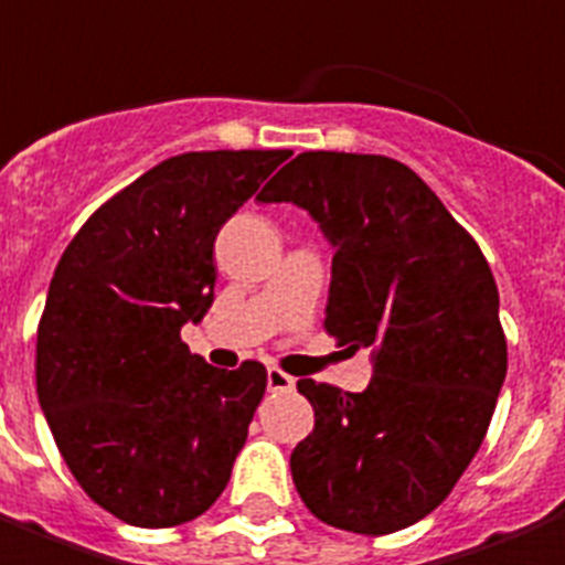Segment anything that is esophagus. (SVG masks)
<instances>
[{
  "instance_id": "34e87169",
  "label": "esophagus",
  "mask_w": 565,
  "mask_h": 565,
  "mask_svg": "<svg viewBox=\"0 0 565 565\" xmlns=\"http://www.w3.org/2000/svg\"><path fill=\"white\" fill-rule=\"evenodd\" d=\"M266 386H269V392H290L296 386V380L290 374L278 371V367H269L266 371Z\"/></svg>"
}]
</instances>
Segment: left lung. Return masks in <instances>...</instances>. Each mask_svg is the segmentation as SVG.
<instances>
[{"instance_id":"8db88e82","label":"left lung","mask_w":565,"mask_h":565,"mask_svg":"<svg viewBox=\"0 0 565 565\" xmlns=\"http://www.w3.org/2000/svg\"><path fill=\"white\" fill-rule=\"evenodd\" d=\"M305 209L332 248L326 329L371 350V383L299 380L315 431L290 455L302 503L365 536L422 521L473 461L505 380L494 275L411 167L302 152L257 194Z\"/></svg>"}]
</instances>
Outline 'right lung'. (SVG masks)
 <instances>
[{
    "instance_id": "add662e5",
    "label": "right lung",
    "mask_w": 565,
    "mask_h": 565,
    "mask_svg": "<svg viewBox=\"0 0 565 565\" xmlns=\"http://www.w3.org/2000/svg\"><path fill=\"white\" fill-rule=\"evenodd\" d=\"M284 149L185 152L107 200L62 254L38 326L35 383L81 488L125 524L177 527L227 488L266 367L182 344L215 302V236Z\"/></svg>"
}]
</instances>
